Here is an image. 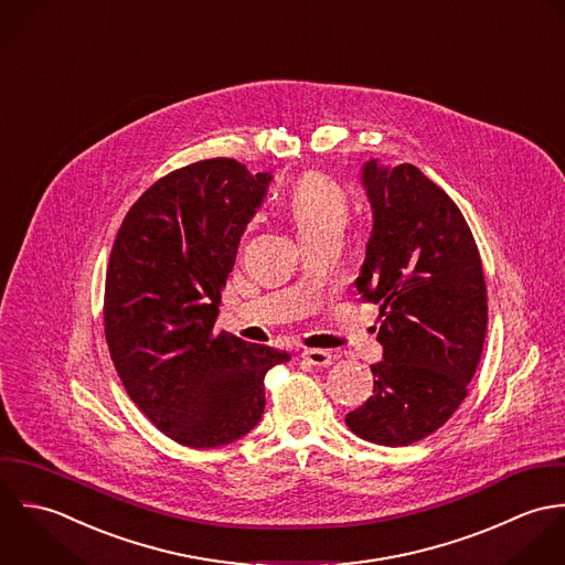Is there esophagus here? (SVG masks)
Returning a JSON list of instances; mask_svg holds the SVG:
<instances>
[{
  "label": "esophagus",
  "instance_id": "1",
  "mask_svg": "<svg viewBox=\"0 0 565 565\" xmlns=\"http://www.w3.org/2000/svg\"><path fill=\"white\" fill-rule=\"evenodd\" d=\"M301 358L312 364V366H330L334 364V355L330 351H323V349H306L301 353Z\"/></svg>",
  "mask_w": 565,
  "mask_h": 565
}]
</instances>
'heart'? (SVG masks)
<instances>
[{"instance_id": "obj_1", "label": "heart", "mask_w": 565, "mask_h": 565, "mask_svg": "<svg viewBox=\"0 0 565 565\" xmlns=\"http://www.w3.org/2000/svg\"><path fill=\"white\" fill-rule=\"evenodd\" d=\"M288 210L299 237L344 228L349 221V201L337 181L310 172L299 179L288 196Z\"/></svg>"}]
</instances>
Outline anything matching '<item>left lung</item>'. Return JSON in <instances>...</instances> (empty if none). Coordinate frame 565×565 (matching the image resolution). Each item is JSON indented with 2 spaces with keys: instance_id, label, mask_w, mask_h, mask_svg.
<instances>
[{
  "instance_id": "obj_1",
  "label": "left lung",
  "mask_w": 565,
  "mask_h": 565,
  "mask_svg": "<svg viewBox=\"0 0 565 565\" xmlns=\"http://www.w3.org/2000/svg\"><path fill=\"white\" fill-rule=\"evenodd\" d=\"M373 228L355 279L380 308L373 395L344 422L364 441L399 448L439 430L467 397L487 334V286L473 235L419 168H362Z\"/></svg>"
}]
</instances>
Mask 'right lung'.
Wrapping results in <instances>:
<instances>
[{"instance_id": "obj_1", "label": "right lung", "mask_w": 565, "mask_h": 565, "mask_svg": "<svg viewBox=\"0 0 565 565\" xmlns=\"http://www.w3.org/2000/svg\"><path fill=\"white\" fill-rule=\"evenodd\" d=\"M235 159H205L150 185L115 237L105 337L137 408L172 441L205 450L262 419L264 375L290 353L216 332L237 244L270 183Z\"/></svg>"}]
</instances>
